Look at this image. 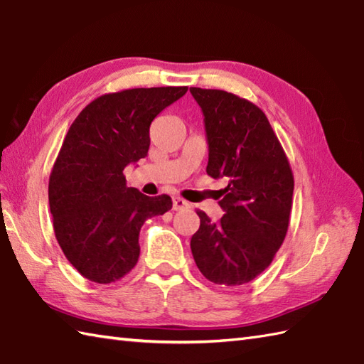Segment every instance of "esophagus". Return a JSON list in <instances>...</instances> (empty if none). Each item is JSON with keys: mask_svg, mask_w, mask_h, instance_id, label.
<instances>
[{"mask_svg": "<svg viewBox=\"0 0 364 364\" xmlns=\"http://www.w3.org/2000/svg\"><path fill=\"white\" fill-rule=\"evenodd\" d=\"M191 203L186 202V200H183L181 197H173V210L175 211H184V210H189Z\"/></svg>", "mask_w": 364, "mask_h": 364, "instance_id": "1", "label": "esophagus"}]
</instances>
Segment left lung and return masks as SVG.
<instances>
[{
	"instance_id": "obj_1",
	"label": "left lung",
	"mask_w": 364,
	"mask_h": 364,
	"mask_svg": "<svg viewBox=\"0 0 364 364\" xmlns=\"http://www.w3.org/2000/svg\"><path fill=\"white\" fill-rule=\"evenodd\" d=\"M202 107L206 173L227 178L219 222L197 211L200 228L191 239L196 264L223 286L252 282L272 262L284 241L292 206L294 176L288 158L259 107L218 89L191 87Z\"/></svg>"
}]
</instances>
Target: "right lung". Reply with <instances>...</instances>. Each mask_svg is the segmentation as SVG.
Instances as JSON below:
<instances>
[{
  "mask_svg": "<svg viewBox=\"0 0 364 364\" xmlns=\"http://www.w3.org/2000/svg\"><path fill=\"white\" fill-rule=\"evenodd\" d=\"M188 87L128 89L95 98L80 112L54 162L48 200L65 258L87 280L107 284L136 266L146 219L172 198L128 188L123 168L145 158L150 125Z\"/></svg>",
  "mask_w": 364,
  "mask_h": 364,
  "instance_id": "add662e5",
  "label": "right lung"
}]
</instances>
